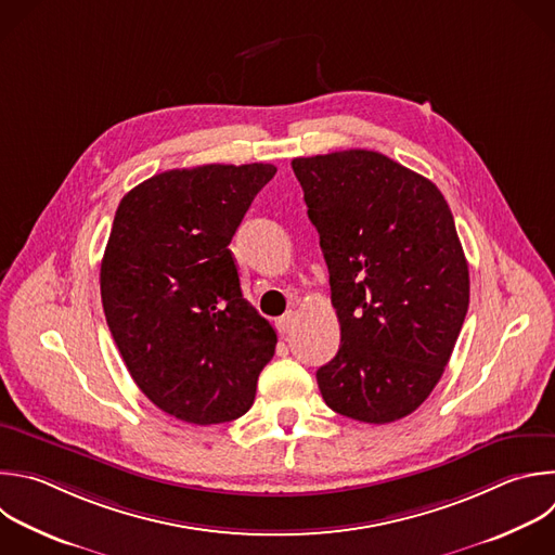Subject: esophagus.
<instances>
[{"label":"esophagus","instance_id":"1","mask_svg":"<svg viewBox=\"0 0 555 555\" xmlns=\"http://www.w3.org/2000/svg\"><path fill=\"white\" fill-rule=\"evenodd\" d=\"M294 322H296L294 311H287L285 315H281V318L276 320V328H279V333H281V335H287V333L294 328Z\"/></svg>","mask_w":555,"mask_h":555}]
</instances>
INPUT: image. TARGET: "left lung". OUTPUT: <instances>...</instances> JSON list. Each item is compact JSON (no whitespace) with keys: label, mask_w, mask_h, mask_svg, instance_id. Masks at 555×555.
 I'll return each mask as SVG.
<instances>
[{"label":"left lung","mask_w":555,"mask_h":555,"mask_svg":"<svg viewBox=\"0 0 555 555\" xmlns=\"http://www.w3.org/2000/svg\"><path fill=\"white\" fill-rule=\"evenodd\" d=\"M320 235L339 350L324 403L386 425L423 405L462 331L470 281L453 214L425 176L373 150L292 160Z\"/></svg>","instance_id":"8db88e82"}]
</instances>
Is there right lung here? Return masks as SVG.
Returning <instances> with one entry per match:
<instances>
[{"mask_svg": "<svg viewBox=\"0 0 555 555\" xmlns=\"http://www.w3.org/2000/svg\"><path fill=\"white\" fill-rule=\"evenodd\" d=\"M276 167L201 165L156 173L115 214L100 268L106 324L139 390L165 414L244 416L276 331L244 298L229 244Z\"/></svg>", "mask_w": 555, "mask_h": 555, "instance_id": "obj_1", "label": "right lung"}]
</instances>
